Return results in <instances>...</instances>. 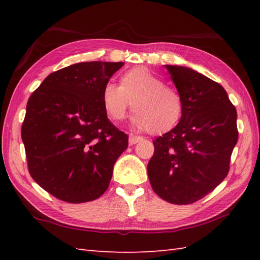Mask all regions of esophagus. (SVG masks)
I'll return each mask as SVG.
<instances>
[{"label":"esophagus","instance_id":"1","mask_svg":"<svg viewBox=\"0 0 260 260\" xmlns=\"http://www.w3.org/2000/svg\"><path fill=\"white\" fill-rule=\"evenodd\" d=\"M140 141H142V137L141 136H136V135L131 134L129 137H128L129 145H134V144H136V143H139Z\"/></svg>","mask_w":260,"mask_h":260}]
</instances>
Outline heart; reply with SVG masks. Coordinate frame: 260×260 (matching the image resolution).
I'll return each instance as SVG.
<instances>
[{"label":"heart","mask_w":260,"mask_h":260,"mask_svg":"<svg viewBox=\"0 0 260 260\" xmlns=\"http://www.w3.org/2000/svg\"><path fill=\"white\" fill-rule=\"evenodd\" d=\"M102 101L107 116L121 120L131 106L134 109L132 124L151 133L172 128L182 115V98L178 90L143 67L133 68L120 76L119 86L108 82L103 88Z\"/></svg>","instance_id":"obj_1"}]
</instances>
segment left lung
<instances>
[{"label":"left lung","mask_w":260,"mask_h":260,"mask_svg":"<svg viewBox=\"0 0 260 260\" xmlns=\"http://www.w3.org/2000/svg\"><path fill=\"white\" fill-rule=\"evenodd\" d=\"M165 68L183 108L179 124L153 141L147 174L163 200L190 204L212 192L229 172L238 141L237 110L218 82L183 66Z\"/></svg>","instance_id":"left-lung-1"}]
</instances>
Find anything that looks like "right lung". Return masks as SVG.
Listing matches in <instances>:
<instances>
[{"instance_id": "obj_1", "label": "right lung", "mask_w": 260, "mask_h": 260, "mask_svg": "<svg viewBox=\"0 0 260 260\" xmlns=\"http://www.w3.org/2000/svg\"><path fill=\"white\" fill-rule=\"evenodd\" d=\"M123 64H71L49 75L27 101L21 129L27 169L59 200L82 203L103 196L128 146L102 101L104 86Z\"/></svg>"}]
</instances>
